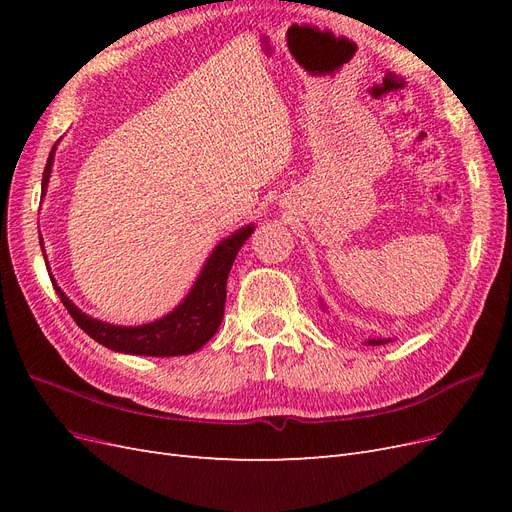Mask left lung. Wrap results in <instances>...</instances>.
Here are the masks:
<instances>
[{
  "mask_svg": "<svg viewBox=\"0 0 512 512\" xmlns=\"http://www.w3.org/2000/svg\"><path fill=\"white\" fill-rule=\"evenodd\" d=\"M367 344H369V346H380V344H386V339H369Z\"/></svg>",
  "mask_w": 512,
  "mask_h": 512,
  "instance_id": "left-lung-1",
  "label": "left lung"
}]
</instances>
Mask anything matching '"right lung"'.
<instances>
[{
	"mask_svg": "<svg viewBox=\"0 0 512 512\" xmlns=\"http://www.w3.org/2000/svg\"><path fill=\"white\" fill-rule=\"evenodd\" d=\"M55 147L49 153V160L44 166L42 175V194L46 192L51 177ZM254 226H245L237 230L235 235L224 239L213 254L209 256L205 269L200 271L194 288L190 290L185 301L173 309L168 316L143 324V327H115V324H106L96 318H89L76 307L61 288H57L55 280L51 282L59 294L61 303L66 305L68 314L74 322L89 335L94 337L98 344L111 348L115 352L126 354H141V356H179L190 354L198 348H203L209 339L220 329L224 318V303H226V282L228 273L235 262L237 252L241 245L250 239ZM42 245V237H40ZM44 254V250H42Z\"/></svg>",
	"mask_w": 512,
	"mask_h": 512,
	"instance_id": "1",
	"label": "right lung"
}]
</instances>
